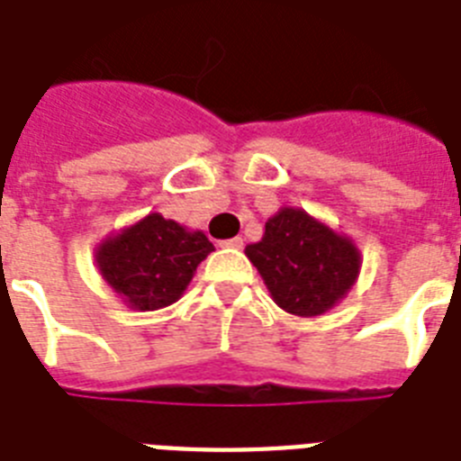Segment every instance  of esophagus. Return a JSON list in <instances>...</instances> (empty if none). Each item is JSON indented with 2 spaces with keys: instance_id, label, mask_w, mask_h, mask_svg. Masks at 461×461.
Returning a JSON list of instances; mask_svg holds the SVG:
<instances>
[{
  "instance_id": "obj_1",
  "label": "esophagus",
  "mask_w": 461,
  "mask_h": 461,
  "mask_svg": "<svg viewBox=\"0 0 461 461\" xmlns=\"http://www.w3.org/2000/svg\"><path fill=\"white\" fill-rule=\"evenodd\" d=\"M222 246H227V249H241V246H244V239L241 237L227 239V241H222Z\"/></svg>"
}]
</instances>
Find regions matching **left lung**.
<instances>
[{
  "label": "left lung",
  "instance_id": "left-lung-1",
  "mask_svg": "<svg viewBox=\"0 0 461 461\" xmlns=\"http://www.w3.org/2000/svg\"><path fill=\"white\" fill-rule=\"evenodd\" d=\"M246 256L258 267L273 302L302 318L337 306L361 270L354 241L302 208H282L270 217L263 239L246 246Z\"/></svg>",
  "mask_w": 461,
  "mask_h": 461
}]
</instances>
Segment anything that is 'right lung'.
<instances>
[{
    "label": "right lung",
    "mask_w": 461,
    "mask_h": 461,
    "mask_svg": "<svg viewBox=\"0 0 461 461\" xmlns=\"http://www.w3.org/2000/svg\"><path fill=\"white\" fill-rule=\"evenodd\" d=\"M215 251L203 231H188L159 212H150L97 246L95 260L104 282L133 311H158L174 303L195 267Z\"/></svg>",
    "instance_id": "add662e5"
}]
</instances>
